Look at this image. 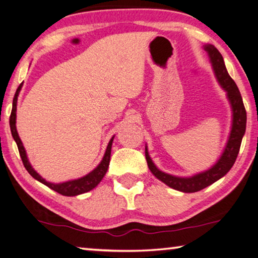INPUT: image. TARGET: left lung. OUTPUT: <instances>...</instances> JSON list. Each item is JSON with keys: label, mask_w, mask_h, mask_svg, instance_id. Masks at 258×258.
<instances>
[{"label": "left lung", "mask_w": 258, "mask_h": 258, "mask_svg": "<svg viewBox=\"0 0 258 258\" xmlns=\"http://www.w3.org/2000/svg\"><path fill=\"white\" fill-rule=\"evenodd\" d=\"M204 49L205 51H207L215 76L220 85L222 86V89L226 91V95H228L231 108H232V127H231L229 140L226 142L223 154L220 157V159L217 160V163L207 169V171L198 173L190 177H178L159 171L156 167L154 161L151 160L149 152H148V148L146 147V159L148 167H149L151 173L158 180L164 182L166 185L177 191L186 192V194L205 189L206 186L213 184L214 182L223 177L230 171L235 159H237L240 146H241L242 137L244 132H246V109H244L241 94L239 92L237 84L230 77L228 71H226L223 56L220 53V51L212 44L205 45Z\"/></svg>", "instance_id": "1"}]
</instances>
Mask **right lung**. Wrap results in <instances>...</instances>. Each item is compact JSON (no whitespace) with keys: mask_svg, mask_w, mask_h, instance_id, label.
Masks as SVG:
<instances>
[{"mask_svg":"<svg viewBox=\"0 0 258 258\" xmlns=\"http://www.w3.org/2000/svg\"><path fill=\"white\" fill-rule=\"evenodd\" d=\"M21 86H23V83L18 86V89L16 91L15 98H14V102H12V110H11V115H10V128H11V134L12 138L18 146V150L19 154L21 157V160H23V164L25 166V168L27 169V172L32 175L35 180H37L38 182L43 183L46 186H49L50 189L54 190L58 192V194L62 195V196H67V197H73V196H77V195H82L85 194V192L90 191L94 189L97 186L101 180L103 178V176L106 175V173L108 171L109 167V163H110V155H111V145L113 141L112 137L110 141L108 143V147L106 149V152H104V156L97 167H95L92 172H90L87 175L83 176L81 178H77V180H72V181H67L63 183H51L45 181L40 174H38L35 169L32 167V165L29 164V160L27 158V155H26V150L23 146V142L18 135V132H17V127H16V111H17V100H18V95L21 90Z\"/></svg>","mask_w":258,"mask_h":258,"instance_id":"add662e5","label":"right lung"}]
</instances>
